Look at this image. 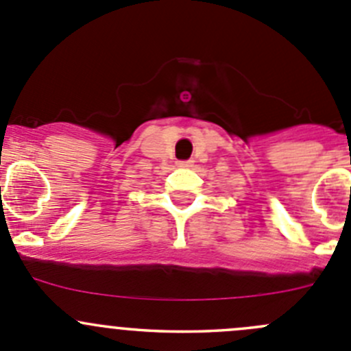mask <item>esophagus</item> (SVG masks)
I'll use <instances>...</instances> for the list:
<instances>
[{
    "mask_svg": "<svg viewBox=\"0 0 351 351\" xmlns=\"http://www.w3.org/2000/svg\"><path fill=\"white\" fill-rule=\"evenodd\" d=\"M180 166H182V168H189V166H192V161H185V162H180Z\"/></svg>",
    "mask_w": 351,
    "mask_h": 351,
    "instance_id": "34e87169",
    "label": "esophagus"
}]
</instances>
